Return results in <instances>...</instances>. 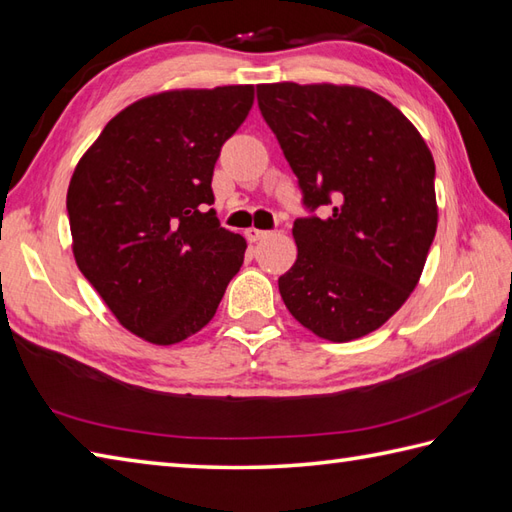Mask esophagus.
<instances>
[{"mask_svg":"<svg viewBox=\"0 0 512 512\" xmlns=\"http://www.w3.org/2000/svg\"><path fill=\"white\" fill-rule=\"evenodd\" d=\"M244 235H246V240H248V242H259V240H264V237L268 235V231H261V229L251 227V229H246V231H244Z\"/></svg>","mask_w":512,"mask_h":512,"instance_id":"1","label":"esophagus"}]
</instances>
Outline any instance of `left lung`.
Masks as SVG:
<instances>
[{"label": "left lung", "mask_w": 512, "mask_h": 512, "mask_svg": "<svg viewBox=\"0 0 512 512\" xmlns=\"http://www.w3.org/2000/svg\"><path fill=\"white\" fill-rule=\"evenodd\" d=\"M257 104L301 189L299 257L279 277L290 314L316 336L371 334L406 303L436 233L434 159L419 130L360 87L259 85ZM329 206L318 219L315 209Z\"/></svg>", "instance_id": "left-lung-1"}]
</instances>
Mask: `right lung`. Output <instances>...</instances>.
<instances>
[{
  "instance_id": "right-lung-1",
  "label": "right lung",
  "mask_w": 512,
  "mask_h": 512,
  "mask_svg": "<svg viewBox=\"0 0 512 512\" xmlns=\"http://www.w3.org/2000/svg\"><path fill=\"white\" fill-rule=\"evenodd\" d=\"M251 85L165 91L104 126L67 189L74 257L120 323L174 344L216 314L246 251L220 227L211 178Z\"/></svg>"
}]
</instances>
